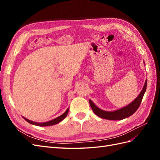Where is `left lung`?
I'll return each mask as SVG.
<instances>
[{"mask_svg": "<svg viewBox=\"0 0 160 160\" xmlns=\"http://www.w3.org/2000/svg\"><path fill=\"white\" fill-rule=\"evenodd\" d=\"M146 88H147V79L146 80V82H145V84L142 91L140 92V93L137 97V98L134 101H133L132 103H129L128 105L125 106V107L123 108H121L118 110L113 111H106L102 110L99 109L98 107H97L91 99H89V104L91 105L92 110L93 111V112L97 115L99 116V117L101 118L109 119V120L123 119L133 115L135 111L138 110L140 104H141L145 92L146 91Z\"/></svg>", "mask_w": 160, "mask_h": 160, "instance_id": "8db88e82", "label": "left lung"}]
</instances>
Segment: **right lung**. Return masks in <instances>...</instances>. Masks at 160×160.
<instances>
[{"instance_id": "right-lung-1", "label": "right lung", "mask_w": 160, "mask_h": 160, "mask_svg": "<svg viewBox=\"0 0 160 160\" xmlns=\"http://www.w3.org/2000/svg\"><path fill=\"white\" fill-rule=\"evenodd\" d=\"M68 112H69V108L67 109L66 110L65 112L62 114L61 115H60L59 117H58L52 120H51L49 121V122H44V123H38V122H32V121H31V120H28V119L22 117L24 119H25L27 122H28L29 123L32 124V125H37V126H41V127H44V126H49V125H55L58 123H59L60 122H61V121L65 119L66 117L67 114H68Z\"/></svg>"}]
</instances>
